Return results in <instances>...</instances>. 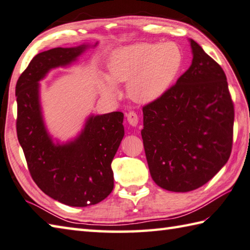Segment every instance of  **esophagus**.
I'll use <instances>...</instances> for the list:
<instances>
[{"label":"esophagus","instance_id":"obj_1","mask_svg":"<svg viewBox=\"0 0 250 250\" xmlns=\"http://www.w3.org/2000/svg\"><path fill=\"white\" fill-rule=\"evenodd\" d=\"M126 120H128V122L131 125L135 126L139 122V117L134 111H130V112L126 113Z\"/></svg>","mask_w":250,"mask_h":250}]
</instances>
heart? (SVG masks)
Here are the masks:
<instances>
[{
	"instance_id": "heart-1",
	"label": "heart",
	"mask_w": 250,
	"mask_h": 250,
	"mask_svg": "<svg viewBox=\"0 0 250 250\" xmlns=\"http://www.w3.org/2000/svg\"><path fill=\"white\" fill-rule=\"evenodd\" d=\"M183 65V52L174 42H139L122 46L110 54L109 75L103 78V88L116 96L115 83H128L129 96L139 103L161 98L174 83Z\"/></svg>"
}]
</instances>
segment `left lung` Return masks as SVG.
<instances>
[{"instance_id":"8db88e82","label":"left lung","mask_w":250,"mask_h":250,"mask_svg":"<svg viewBox=\"0 0 250 250\" xmlns=\"http://www.w3.org/2000/svg\"><path fill=\"white\" fill-rule=\"evenodd\" d=\"M192 62L161 98L143 107V139L149 174L157 186L188 192L228 163L234 105L222 67L189 39Z\"/></svg>"}]
</instances>
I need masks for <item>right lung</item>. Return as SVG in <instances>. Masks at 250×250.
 <instances>
[{
    "label": "right lung",
    "mask_w": 250,
    "mask_h": 250,
    "mask_svg": "<svg viewBox=\"0 0 250 250\" xmlns=\"http://www.w3.org/2000/svg\"><path fill=\"white\" fill-rule=\"evenodd\" d=\"M97 44L38 53L20 76L15 89L17 138L30 175L47 196L70 207L93 206L112 191L111 162L125 135L124 113L89 115L81 132L62 143L53 139L44 124L39 82L51 70L71 65Z\"/></svg>",
    "instance_id": "add662e5"
}]
</instances>
